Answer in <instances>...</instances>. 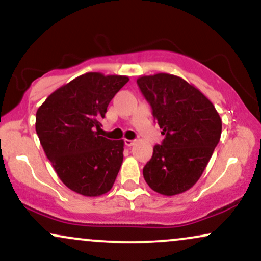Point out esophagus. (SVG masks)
<instances>
[{"label": "esophagus", "instance_id": "esophagus-1", "mask_svg": "<svg viewBox=\"0 0 261 261\" xmlns=\"http://www.w3.org/2000/svg\"><path fill=\"white\" fill-rule=\"evenodd\" d=\"M125 142V146H127V147H131V146H134V143H135V140H125L124 141Z\"/></svg>", "mask_w": 261, "mask_h": 261}]
</instances>
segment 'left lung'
<instances>
[{"label": "left lung", "mask_w": 261, "mask_h": 261, "mask_svg": "<svg viewBox=\"0 0 261 261\" xmlns=\"http://www.w3.org/2000/svg\"><path fill=\"white\" fill-rule=\"evenodd\" d=\"M137 85L164 135L143 167V178L162 195L184 193L207 166L220 142L222 120L214 104L180 77L169 73L142 76Z\"/></svg>", "instance_id": "left-lung-1"}]
</instances>
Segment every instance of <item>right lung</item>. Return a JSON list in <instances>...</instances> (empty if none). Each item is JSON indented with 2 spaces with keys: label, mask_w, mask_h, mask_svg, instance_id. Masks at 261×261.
I'll return each instance as SVG.
<instances>
[{
  "label": "right lung",
  "mask_w": 261,
  "mask_h": 261,
  "mask_svg": "<svg viewBox=\"0 0 261 261\" xmlns=\"http://www.w3.org/2000/svg\"><path fill=\"white\" fill-rule=\"evenodd\" d=\"M126 76L88 72L51 93L39 107L35 130L45 154L68 189L99 196L113 188L124 141L99 136L100 120Z\"/></svg>",
  "instance_id": "right-lung-1"
}]
</instances>
